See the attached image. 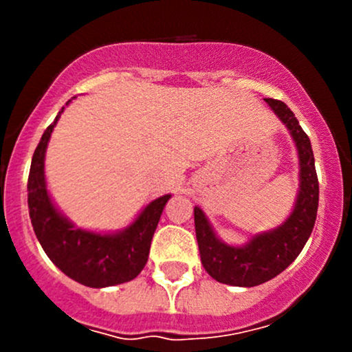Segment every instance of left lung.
<instances>
[{
    "instance_id": "1",
    "label": "left lung",
    "mask_w": 352,
    "mask_h": 352,
    "mask_svg": "<svg viewBox=\"0 0 352 352\" xmlns=\"http://www.w3.org/2000/svg\"><path fill=\"white\" fill-rule=\"evenodd\" d=\"M272 112L289 131L298 153V192L289 216L276 228L255 233L245 243L232 245L219 239L206 212L194 206V223L201 262L218 283L252 287L276 278L300 255L317 219L318 179L310 138L285 102L265 98Z\"/></svg>"
}]
</instances>
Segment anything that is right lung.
I'll return each instance as SVG.
<instances>
[{
	"label": "right lung",
	"mask_w": 352,
	"mask_h": 352,
	"mask_svg": "<svg viewBox=\"0 0 352 352\" xmlns=\"http://www.w3.org/2000/svg\"><path fill=\"white\" fill-rule=\"evenodd\" d=\"M63 112L65 107L44 131L32 156L27 190L35 236L52 264L80 285L98 289L122 285L138 278L146 265L160 216L172 194L153 199L126 228L116 232H94L74 225L51 197L45 180V151Z\"/></svg>",
	"instance_id": "right-lung-1"
}]
</instances>
